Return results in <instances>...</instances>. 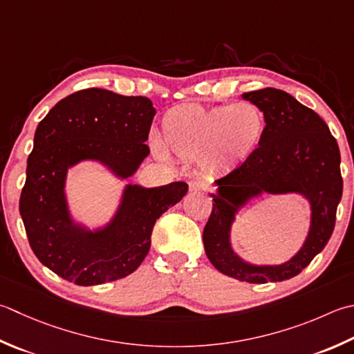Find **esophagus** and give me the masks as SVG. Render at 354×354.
I'll return each mask as SVG.
<instances>
[{"label": "esophagus", "instance_id": "34e87169", "mask_svg": "<svg viewBox=\"0 0 354 354\" xmlns=\"http://www.w3.org/2000/svg\"><path fill=\"white\" fill-rule=\"evenodd\" d=\"M190 192H204L207 190V184L203 181V179H193L189 184Z\"/></svg>", "mask_w": 354, "mask_h": 354}]
</instances>
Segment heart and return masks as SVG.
<instances>
[{
	"instance_id": "b5f03b06",
	"label": "heart",
	"mask_w": 354,
	"mask_h": 354,
	"mask_svg": "<svg viewBox=\"0 0 354 354\" xmlns=\"http://www.w3.org/2000/svg\"><path fill=\"white\" fill-rule=\"evenodd\" d=\"M266 126L264 112L253 102L175 107L162 118L155 151L164 159H198L207 175H223L253 153Z\"/></svg>"
}]
</instances>
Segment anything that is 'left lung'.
I'll return each instance as SVG.
<instances>
[{
	"instance_id": "8db88e82",
	"label": "left lung",
	"mask_w": 354,
	"mask_h": 354,
	"mask_svg": "<svg viewBox=\"0 0 354 354\" xmlns=\"http://www.w3.org/2000/svg\"><path fill=\"white\" fill-rule=\"evenodd\" d=\"M266 115V133L253 153L227 176L214 181L213 209L203 241L213 267L250 283L279 282L299 274L333 233L342 198L341 153L322 118L292 95L267 87L242 93ZM262 192H297L310 203V230L294 258L278 266H256L234 254L230 241L236 213Z\"/></svg>"
}]
</instances>
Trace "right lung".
I'll use <instances>...</instances> for the list:
<instances>
[{
	"label": "right lung",
	"instance_id": "obj_1",
	"mask_svg": "<svg viewBox=\"0 0 354 354\" xmlns=\"http://www.w3.org/2000/svg\"><path fill=\"white\" fill-rule=\"evenodd\" d=\"M156 110L144 96L86 88L61 100L33 138L19 213L39 262L76 286L126 278L150 250L156 219L189 190L183 181L145 189L127 184L118 210L104 227L75 223L66 196L67 171L96 161L116 178L133 176L150 153L147 141Z\"/></svg>",
	"mask_w": 354,
	"mask_h": 354
}]
</instances>
